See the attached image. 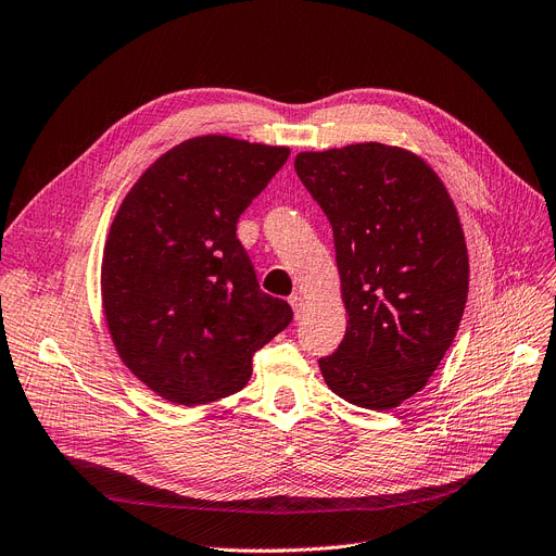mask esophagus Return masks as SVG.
Instances as JSON below:
<instances>
[{
    "mask_svg": "<svg viewBox=\"0 0 556 556\" xmlns=\"http://www.w3.org/2000/svg\"><path fill=\"white\" fill-rule=\"evenodd\" d=\"M288 302H291L293 313H295V318L300 320V318H302V313H304V298L295 293V295H291V300H288Z\"/></svg>",
    "mask_w": 556,
    "mask_h": 556,
    "instance_id": "1",
    "label": "esophagus"
}]
</instances>
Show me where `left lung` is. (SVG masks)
<instances>
[{
  "mask_svg": "<svg viewBox=\"0 0 556 556\" xmlns=\"http://www.w3.org/2000/svg\"><path fill=\"white\" fill-rule=\"evenodd\" d=\"M295 170L333 229L348 331L320 358L329 389L391 412L422 391L468 300V248L441 177L412 150L356 142L300 152Z\"/></svg>",
  "mask_w": 556,
  "mask_h": 556,
  "instance_id": "obj_1",
  "label": "left lung"
}]
</instances>
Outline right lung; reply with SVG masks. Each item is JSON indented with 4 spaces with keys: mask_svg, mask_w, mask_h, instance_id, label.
I'll return each instance as SVG.
<instances>
[{
    "mask_svg": "<svg viewBox=\"0 0 556 556\" xmlns=\"http://www.w3.org/2000/svg\"><path fill=\"white\" fill-rule=\"evenodd\" d=\"M291 150L188 138L129 188L102 254V311L123 364L163 400L195 406L245 389L252 356L293 320L265 295L236 223Z\"/></svg>",
    "mask_w": 556,
    "mask_h": 556,
    "instance_id": "1",
    "label": "right lung"
}]
</instances>
